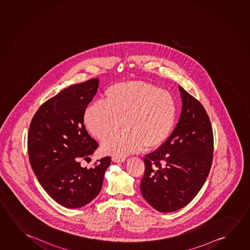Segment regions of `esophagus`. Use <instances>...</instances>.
<instances>
[{"label":"esophagus","mask_w":250,"mask_h":250,"mask_svg":"<svg viewBox=\"0 0 250 250\" xmlns=\"http://www.w3.org/2000/svg\"><path fill=\"white\" fill-rule=\"evenodd\" d=\"M112 161L116 162V163H122V162L125 161V158H123V157H112Z\"/></svg>","instance_id":"34e87169"}]
</instances>
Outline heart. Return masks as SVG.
Returning a JSON list of instances; mask_svg holds the SVG:
<instances>
[{
	"instance_id": "b5f03b06",
	"label": "heart",
	"mask_w": 250,
	"mask_h": 250,
	"mask_svg": "<svg viewBox=\"0 0 250 250\" xmlns=\"http://www.w3.org/2000/svg\"><path fill=\"white\" fill-rule=\"evenodd\" d=\"M124 129L104 140L101 150L124 156L153 149L169 139L177 119V104L166 90L145 81L112 84L104 100H97L85 109L84 123L97 139L104 140L121 125Z\"/></svg>"
}]
</instances>
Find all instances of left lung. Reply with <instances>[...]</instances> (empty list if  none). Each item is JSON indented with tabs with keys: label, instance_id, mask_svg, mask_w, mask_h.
<instances>
[{
	"label": "left lung",
	"instance_id": "obj_1",
	"mask_svg": "<svg viewBox=\"0 0 250 250\" xmlns=\"http://www.w3.org/2000/svg\"><path fill=\"white\" fill-rule=\"evenodd\" d=\"M180 119L169 139L144 158L143 197L158 211L172 212L191 202L211 168L214 136L199 100L179 86Z\"/></svg>",
	"mask_w": 250,
	"mask_h": 250
}]
</instances>
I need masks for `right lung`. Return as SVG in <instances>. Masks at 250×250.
Segmentation results:
<instances>
[{
    "label": "right lung",
    "instance_id": "add662e5",
    "mask_svg": "<svg viewBox=\"0 0 250 250\" xmlns=\"http://www.w3.org/2000/svg\"><path fill=\"white\" fill-rule=\"evenodd\" d=\"M98 79L70 85L44 102L31 120L27 152L40 184L58 204L69 208L82 207L102 188L107 156L87 169L81 166L99 144L84 126V113L96 94Z\"/></svg>",
    "mask_w": 250,
    "mask_h": 250
}]
</instances>
